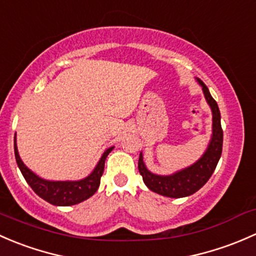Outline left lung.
I'll return each mask as SVG.
<instances>
[{
    "mask_svg": "<svg viewBox=\"0 0 256 256\" xmlns=\"http://www.w3.org/2000/svg\"><path fill=\"white\" fill-rule=\"evenodd\" d=\"M196 81L202 88L204 98L212 110V136H210L206 152L196 162L170 175H158V174L152 172L144 162L143 152H140V155H139V172L143 176V181L148 188L155 194L171 197V198L191 196L194 192L198 191L210 180L222 155L223 130L220 127V108H218L217 102L210 96L207 86L200 78H196Z\"/></svg>",
    "mask_w": 256,
    "mask_h": 256,
    "instance_id": "obj_1",
    "label": "left lung"
}]
</instances>
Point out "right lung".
I'll list each match as a JSON object with an SVG mask.
<instances>
[{
  "label": "right lung",
  "instance_id": "right-lung-1",
  "mask_svg": "<svg viewBox=\"0 0 256 256\" xmlns=\"http://www.w3.org/2000/svg\"><path fill=\"white\" fill-rule=\"evenodd\" d=\"M114 146H110L106 149L100 158L98 162L94 166L92 172L86 178H81V180H74V181H52L46 180L34 174L30 168L26 166L24 162H22L18 152L17 142H16L14 136V156L16 162H17L18 168H20V172H22L23 178L28 182L33 191L49 202L50 204L54 206H72V204H78L80 202L85 201L90 198L94 192L97 191L100 186V181H101V176L104 174V162H106L107 155L110 154Z\"/></svg>",
  "mask_w": 256,
  "mask_h": 256
}]
</instances>
